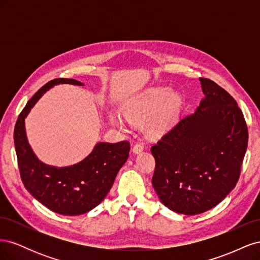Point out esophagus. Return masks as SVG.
<instances>
[{"label": "esophagus", "instance_id": "1", "mask_svg": "<svg viewBox=\"0 0 260 260\" xmlns=\"http://www.w3.org/2000/svg\"><path fill=\"white\" fill-rule=\"evenodd\" d=\"M143 149H144L143 143H137L135 146H133L132 152H133V154H140L143 152Z\"/></svg>", "mask_w": 260, "mask_h": 260}]
</instances>
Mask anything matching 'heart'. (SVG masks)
Returning <instances> with one entry per match:
<instances>
[{
    "instance_id": "obj_1",
    "label": "heart",
    "mask_w": 260,
    "mask_h": 260,
    "mask_svg": "<svg viewBox=\"0 0 260 260\" xmlns=\"http://www.w3.org/2000/svg\"><path fill=\"white\" fill-rule=\"evenodd\" d=\"M184 107L181 94L169 88H151L137 96L125 107V117L131 122L146 121V130L152 136H162L179 121ZM109 122L118 129L128 128V121L119 114L109 115Z\"/></svg>"
}]
</instances>
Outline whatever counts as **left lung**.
<instances>
[{
    "label": "left lung",
    "instance_id": "obj_1",
    "mask_svg": "<svg viewBox=\"0 0 260 260\" xmlns=\"http://www.w3.org/2000/svg\"><path fill=\"white\" fill-rule=\"evenodd\" d=\"M200 80L204 98L194 114L151 148L154 190L167 208L187 216L214 208L233 190L248 142L235 100L211 80Z\"/></svg>",
    "mask_w": 260,
    "mask_h": 260
}]
</instances>
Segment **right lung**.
<instances>
[{"instance_id": "add662e5", "label": "right lung", "mask_w": 260, "mask_h": 260, "mask_svg": "<svg viewBox=\"0 0 260 260\" xmlns=\"http://www.w3.org/2000/svg\"><path fill=\"white\" fill-rule=\"evenodd\" d=\"M84 85L75 79H54L29 100L20 113L14 131L18 167L23 185L50 210L64 216L82 215L95 208L106 198L118 171L127 161L130 144L99 142L77 164L52 166L38 158L29 144L25 119L43 94L58 84Z\"/></svg>"}]
</instances>
